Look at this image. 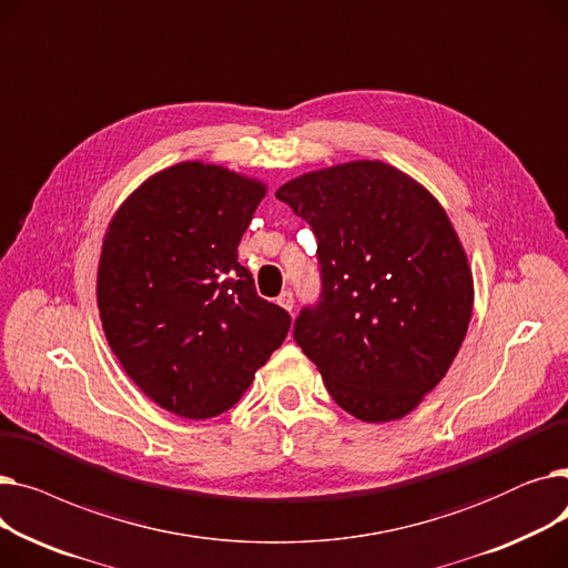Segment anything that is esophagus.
Segmentation results:
<instances>
[{"instance_id":"obj_1","label":"esophagus","mask_w":568,"mask_h":568,"mask_svg":"<svg viewBox=\"0 0 568 568\" xmlns=\"http://www.w3.org/2000/svg\"><path fill=\"white\" fill-rule=\"evenodd\" d=\"M276 302H278V306H283L285 311H290V313H292V308H294V294H292L290 290H285V292H281V294H278V300H276Z\"/></svg>"}]
</instances>
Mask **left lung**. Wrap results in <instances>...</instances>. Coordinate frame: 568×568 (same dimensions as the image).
<instances>
[{"label":"left lung","mask_w":568,"mask_h":568,"mask_svg":"<svg viewBox=\"0 0 568 568\" xmlns=\"http://www.w3.org/2000/svg\"><path fill=\"white\" fill-rule=\"evenodd\" d=\"M276 197L317 236L322 290L294 320L296 345L345 412L400 419L449 371L471 317V272L449 216L379 161L308 172Z\"/></svg>","instance_id":"obj_1"}]
</instances>
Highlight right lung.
<instances>
[{
  "mask_svg": "<svg viewBox=\"0 0 568 568\" xmlns=\"http://www.w3.org/2000/svg\"><path fill=\"white\" fill-rule=\"evenodd\" d=\"M264 184L200 161L154 174L108 225L97 296L105 338L144 396L184 419L239 403L290 332L236 262Z\"/></svg>",
  "mask_w": 568,
  "mask_h": 568,
  "instance_id": "add662e5",
  "label": "right lung"
}]
</instances>
